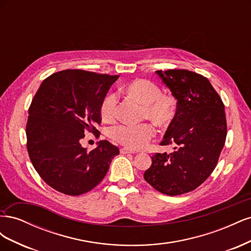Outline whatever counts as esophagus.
Segmentation results:
<instances>
[{"instance_id":"34e87169","label":"esophagus","mask_w":251,"mask_h":251,"mask_svg":"<svg viewBox=\"0 0 251 251\" xmlns=\"http://www.w3.org/2000/svg\"><path fill=\"white\" fill-rule=\"evenodd\" d=\"M120 154H134V151L132 150H128L126 148H121L120 149Z\"/></svg>"}]
</instances>
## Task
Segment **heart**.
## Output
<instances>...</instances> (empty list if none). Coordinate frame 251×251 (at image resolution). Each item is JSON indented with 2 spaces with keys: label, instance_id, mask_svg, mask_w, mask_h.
<instances>
[{
  "label": "heart",
  "instance_id": "obj_1",
  "mask_svg": "<svg viewBox=\"0 0 251 251\" xmlns=\"http://www.w3.org/2000/svg\"><path fill=\"white\" fill-rule=\"evenodd\" d=\"M124 93L142 105L141 118L149 119L158 127L169 126L176 117L177 102L171 94L162 93L157 83L149 79L138 78L127 82L123 88ZM117 96L114 93L105 95L100 105V117L105 123L116 118ZM155 130L150 124L138 126L118 125L110 130V137L116 142L134 150L147 146L154 137Z\"/></svg>",
  "mask_w": 251,
  "mask_h": 251
}]
</instances>
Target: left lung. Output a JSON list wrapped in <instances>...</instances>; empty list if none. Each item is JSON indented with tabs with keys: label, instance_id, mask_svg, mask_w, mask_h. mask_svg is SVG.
Here are the masks:
<instances>
[{
	"label": "left lung",
	"instance_id": "left-lung-1",
	"mask_svg": "<svg viewBox=\"0 0 251 251\" xmlns=\"http://www.w3.org/2000/svg\"><path fill=\"white\" fill-rule=\"evenodd\" d=\"M177 100V113L161 146L171 154L156 153L144 180L168 196L192 192L206 180L224 147L227 125L224 103L209 80L184 69L156 71Z\"/></svg>",
	"mask_w": 251,
	"mask_h": 251
}]
</instances>
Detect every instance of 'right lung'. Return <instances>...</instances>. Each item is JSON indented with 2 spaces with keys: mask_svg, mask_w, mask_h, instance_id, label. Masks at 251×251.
<instances>
[{
  "mask_svg": "<svg viewBox=\"0 0 251 251\" xmlns=\"http://www.w3.org/2000/svg\"><path fill=\"white\" fill-rule=\"evenodd\" d=\"M119 75L63 70L44 79L29 107L27 151L35 171L55 191L69 196L100 183L116 146L107 140L92 151L82 148L86 132L98 137L100 105Z\"/></svg>",
  "mask_w": 251,
  "mask_h": 251,
  "instance_id": "add662e5",
  "label": "right lung"
}]
</instances>
